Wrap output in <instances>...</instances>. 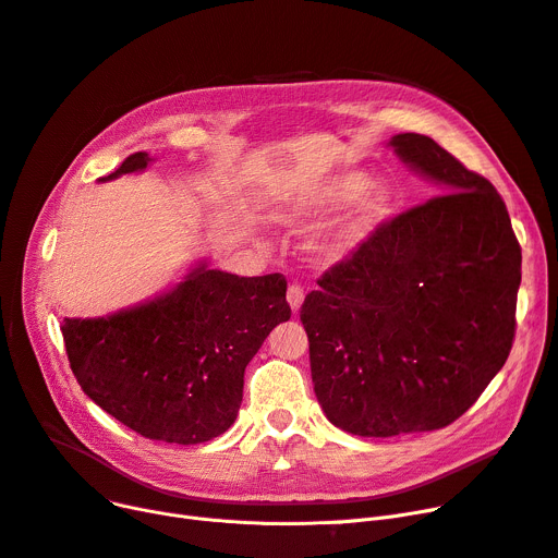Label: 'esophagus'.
<instances>
[{
    "instance_id": "esophagus-1",
    "label": "esophagus",
    "mask_w": 558,
    "mask_h": 558,
    "mask_svg": "<svg viewBox=\"0 0 558 558\" xmlns=\"http://www.w3.org/2000/svg\"><path fill=\"white\" fill-rule=\"evenodd\" d=\"M286 298H288V306L298 313L302 308V304H304V288L298 286V283H290Z\"/></svg>"
}]
</instances>
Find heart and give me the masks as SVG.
<instances>
[{"instance_id":"b5f03b06","label":"heart","mask_w":558,"mask_h":558,"mask_svg":"<svg viewBox=\"0 0 558 558\" xmlns=\"http://www.w3.org/2000/svg\"><path fill=\"white\" fill-rule=\"evenodd\" d=\"M348 206H352L348 214L315 243V256L323 265L352 256L377 231L390 210L388 189L373 183L365 172L344 170L311 183L286 208L288 222L317 225Z\"/></svg>"}]
</instances>
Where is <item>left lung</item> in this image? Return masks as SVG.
<instances>
[{
  "label": "left lung",
  "instance_id": "1",
  "mask_svg": "<svg viewBox=\"0 0 558 558\" xmlns=\"http://www.w3.org/2000/svg\"><path fill=\"white\" fill-rule=\"evenodd\" d=\"M388 147L445 195L381 222L302 304L315 397L338 429H442L507 363L522 252L495 185L429 136Z\"/></svg>",
  "mask_w": 558,
  "mask_h": 558
}]
</instances>
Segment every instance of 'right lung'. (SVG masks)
<instances>
[{
  "label": "right lung",
  "mask_w": 558,
  "mask_h": 558,
  "mask_svg": "<svg viewBox=\"0 0 558 558\" xmlns=\"http://www.w3.org/2000/svg\"><path fill=\"white\" fill-rule=\"evenodd\" d=\"M145 151L99 181L143 172ZM290 320L283 275L238 277L199 260L177 286L106 317H63L72 373L90 400L136 434L197 445L225 434L245 367Z\"/></svg>",
  "instance_id": "obj_1"
}]
</instances>
